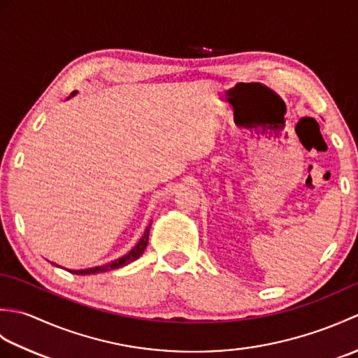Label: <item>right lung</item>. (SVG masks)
Returning a JSON list of instances; mask_svg holds the SVG:
<instances>
[{
	"label": "right lung",
	"instance_id": "obj_1",
	"mask_svg": "<svg viewBox=\"0 0 358 358\" xmlns=\"http://www.w3.org/2000/svg\"><path fill=\"white\" fill-rule=\"evenodd\" d=\"M149 231H150V223L146 227V231H144V235L141 237V240L136 243V246L131 250V252L126 254L124 257L118 258V260L108 263V264H103V266H96V268H90V269H80V271H71L72 273H77V275H90V273H100V272H106V271H112V269H118V268H123V266L135 262L136 258H138L143 252L144 249L148 246V241H149Z\"/></svg>",
	"mask_w": 358,
	"mask_h": 358
}]
</instances>
